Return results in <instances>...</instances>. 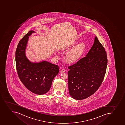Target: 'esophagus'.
<instances>
[{
	"mask_svg": "<svg viewBox=\"0 0 125 125\" xmlns=\"http://www.w3.org/2000/svg\"><path fill=\"white\" fill-rule=\"evenodd\" d=\"M61 73H63L65 72V69H62V70H61V71H60Z\"/></svg>",
	"mask_w": 125,
	"mask_h": 125,
	"instance_id": "34e87169",
	"label": "esophagus"
}]
</instances>
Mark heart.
<instances>
[{
    "label": "heart",
    "instance_id": "1",
    "mask_svg": "<svg viewBox=\"0 0 125 125\" xmlns=\"http://www.w3.org/2000/svg\"><path fill=\"white\" fill-rule=\"evenodd\" d=\"M77 41H74L70 45L62 49V50L69 51L65 55V59L69 64H75L77 63L82 58L86 51V46L83 42L79 43Z\"/></svg>",
    "mask_w": 125,
    "mask_h": 125
}]
</instances>
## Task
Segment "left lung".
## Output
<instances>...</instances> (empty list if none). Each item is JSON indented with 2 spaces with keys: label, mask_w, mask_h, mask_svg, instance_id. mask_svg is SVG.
<instances>
[{
  "label": "left lung",
  "mask_w": 125,
  "mask_h": 125,
  "mask_svg": "<svg viewBox=\"0 0 125 125\" xmlns=\"http://www.w3.org/2000/svg\"><path fill=\"white\" fill-rule=\"evenodd\" d=\"M107 61L104 48L95 36L94 44L85 57L68 67V85L72 98L83 100L98 90L106 73Z\"/></svg>",
  "instance_id": "8db88e82"
}]
</instances>
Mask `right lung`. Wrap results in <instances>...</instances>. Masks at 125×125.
I'll return each instance as SVG.
<instances>
[{"mask_svg":"<svg viewBox=\"0 0 125 125\" xmlns=\"http://www.w3.org/2000/svg\"><path fill=\"white\" fill-rule=\"evenodd\" d=\"M34 31H29L21 40L15 53L16 65L18 75L29 90L38 95L49 92L54 78L59 72L58 65L47 61L31 62L25 54L29 37Z\"/></svg>","mask_w":125,"mask_h":125,"instance_id":"1","label":"right lung"}]
</instances>
